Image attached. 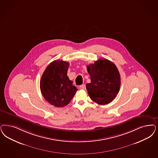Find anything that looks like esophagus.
Returning <instances> with one entry per match:
<instances>
[{
	"instance_id": "esophagus-1",
	"label": "esophagus",
	"mask_w": 158,
	"mask_h": 158,
	"mask_svg": "<svg viewBox=\"0 0 158 158\" xmlns=\"http://www.w3.org/2000/svg\"><path fill=\"white\" fill-rule=\"evenodd\" d=\"M79 89H82V90H85L86 89V86L85 85H82L79 86Z\"/></svg>"
}]
</instances>
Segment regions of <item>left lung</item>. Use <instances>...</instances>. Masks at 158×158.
<instances>
[{
    "label": "left lung",
    "mask_w": 158,
    "mask_h": 158,
    "mask_svg": "<svg viewBox=\"0 0 158 158\" xmlns=\"http://www.w3.org/2000/svg\"><path fill=\"white\" fill-rule=\"evenodd\" d=\"M91 82L86 87L90 98L99 104L111 102L119 92L121 77L114 63L107 59H100L87 66Z\"/></svg>",
    "instance_id": "obj_1"
}]
</instances>
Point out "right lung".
<instances>
[{"instance_id":"obj_1","label":"right lung","mask_w":158,"mask_h":158,"mask_svg":"<svg viewBox=\"0 0 158 158\" xmlns=\"http://www.w3.org/2000/svg\"><path fill=\"white\" fill-rule=\"evenodd\" d=\"M69 62L56 60L46 68L40 81V89L44 98L56 107L70 103L77 88L67 76Z\"/></svg>"}]
</instances>
